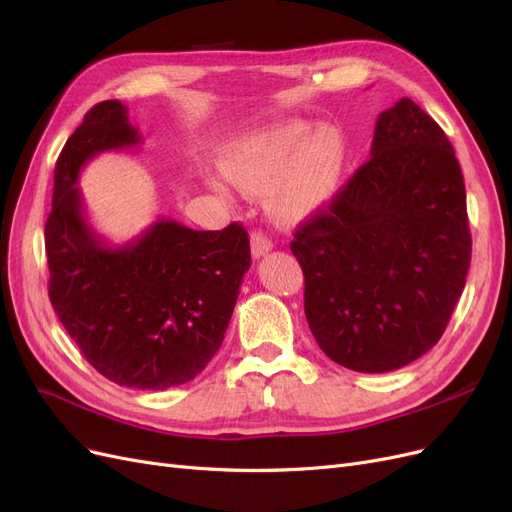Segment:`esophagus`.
Listing matches in <instances>:
<instances>
[{"label": "esophagus", "instance_id": "obj_1", "mask_svg": "<svg viewBox=\"0 0 512 512\" xmlns=\"http://www.w3.org/2000/svg\"><path fill=\"white\" fill-rule=\"evenodd\" d=\"M271 250H273V241L262 230H254L252 232V254H254V258L265 256Z\"/></svg>", "mask_w": 512, "mask_h": 512}]
</instances>
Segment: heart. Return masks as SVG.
<instances>
[{"label":"heart","mask_w":512,"mask_h":512,"mask_svg":"<svg viewBox=\"0 0 512 512\" xmlns=\"http://www.w3.org/2000/svg\"><path fill=\"white\" fill-rule=\"evenodd\" d=\"M346 156L344 138L333 128L312 134L305 121H288L280 126L245 134L232 141L222 156L226 173L247 190H267L277 183L271 203L280 211H301L322 203L335 190ZM213 190L228 194L222 175H209Z\"/></svg>","instance_id":"1"}]
</instances>
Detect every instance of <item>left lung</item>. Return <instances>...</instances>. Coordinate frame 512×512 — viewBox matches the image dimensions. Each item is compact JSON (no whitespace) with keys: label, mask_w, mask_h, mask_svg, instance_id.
Instances as JSON below:
<instances>
[{"label":"left lung","mask_w":512,"mask_h":512,"mask_svg":"<svg viewBox=\"0 0 512 512\" xmlns=\"http://www.w3.org/2000/svg\"><path fill=\"white\" fill-rule=\"evenodd\" d=\"M305 318L331 361L365 374L438 344L472 258L455 149L421 106L380 113L371 158L294 241Z\"/></svg>","instance_id":"1"}]
</instances>
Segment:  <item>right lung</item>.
<instances>
[{
    "instance_id": "add662e5",
    "label": "right lung",
    "mask_w": 512,
    "mask_h": 512,
    "mask_svg": "<svg viewBox=\"0 0 512 512\" xmlns=\"http://www.w3.org/2000/svg\"><path fill=\"white\" fill-rule=\"evenodd\" d=\"M141 141L119 100L91 108L57 158L44 245L49 299L89 365L119 386L164 391L196 378L220 350L252 256L241 224L158 220L117 247L96 235L76 188L81 168Z\"/></svg>"
}]
</instances>
